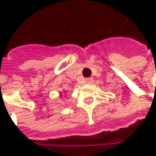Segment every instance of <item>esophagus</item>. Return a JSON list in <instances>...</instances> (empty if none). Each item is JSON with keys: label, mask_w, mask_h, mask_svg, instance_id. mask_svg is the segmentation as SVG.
I'll return each instance as SVG.
<instances>
[{"label": "esophagus", "mask_w": 156, "mask_h": 156, "mask_svg": "<svg viewBox=\"0 0 156 156\" xmlns=\"http://www.w3.org/2000/svg\"><path fill=\"white\" fill-rule=\"evenodd\" d=\"M92 82H93V78H88L85 79V83H86V84H91Z\"/></svg>", "instance_id": "obj_1"}]
</instances>
